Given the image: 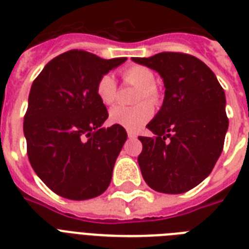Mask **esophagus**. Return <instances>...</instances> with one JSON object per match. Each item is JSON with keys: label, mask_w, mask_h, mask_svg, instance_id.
I'll return each instance as SVG.
<instances>
[{"label": "esophagus", "mask_w": 249, "mask_h": 249, "mask_svg": "<svg viewBox=\"0 0 249 249\" xmlns=\"http://www.w3.org/2000/svg\"><path fill=\"white\" fill-rule=\"evenodd\" d=\"M128 137L129 138H136L137 134L134 132H132V130H128Z\"/></svg>", "instance_id": "obj_1"}]
</instances>
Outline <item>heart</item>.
I'll return each mask as SVG.
<instances>
[{
	"mask_svg": "<svg viewBox=\"0 0 249 249\" xmlns=\"http://www.w3.org/2000/svg\"><path fill=\"white\" fill-rule=\"evenodd\" d=\"M123 79L126 84L138 88L136 95V103L142 101V104L137 105L136 107H113L109 111V121L112 124L120 125L130 130L140 129L151 119L154 108L148 103H156L158 102V90L155 89L156 77L154 72L143 66H130L123 71ZM97 95L99 101L106 106L115 103L117 98L116 81L111 75H103L97 83ZM146 100V102H143Z\"/></svg>",
	"mask_w": 249,
	"mask_h": 249,
	"instance_id": "obj_1",
	"label": "heart"
}]
</instances>
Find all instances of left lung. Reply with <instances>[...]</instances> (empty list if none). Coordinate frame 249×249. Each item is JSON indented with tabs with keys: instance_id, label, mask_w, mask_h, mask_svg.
Returning a JSON list of instances; mask_svg holds the SVG:
<instances>
[{
	"instance_id": "obj_1",
	"label": "left lung",
	"mask_w": 249,
	"mask_h": 249,
	"mask_svg": "<svg viewBox=\"0 0 249 249\" xmlns=\"http://www.w3.org/2000/svg\"><path fill=\"white\" fill-rule=\"evenodd\" d=\"M161 76V108L147 124L154 137H138L141 172L150 187L182 194L208 177L224 148L229 128L226 98L212 70L183 53L132 58Z\"/></svg>"
}]
</instances>
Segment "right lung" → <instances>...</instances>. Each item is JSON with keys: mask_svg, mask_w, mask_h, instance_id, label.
Instances as JSON below:
<instances>
[{"mask_svg": "<svg viewBox=\"0 0 249 249\" xmlns=\"http://www.w3.org/2000/svg\"><path fill=\"white\" fill-rule=\"evenodd\" d=\"M125 60L70 50L33 81L23 124L27 154L37 176L59 196L86 200L108 187L128 134L120 125L102 126L108 112L95 88Z\"/></svg>", "mask_w": 249, "mask_h": 249, "instance_id": "1", "label": "right lung"}]
</instances>
